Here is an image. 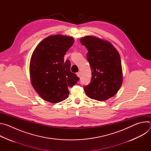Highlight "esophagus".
<instances>
[{"mask_svg":"<svg viewBox=\"0 0 151 151\" xmlns=\"http://www.w3.org/2000/svg\"><path fill=\"white\" fill-rule=\"evenodd\" d=\"M81 72H77V73H76V75H77L79 78H80V77H81Z\"/></svg>","mask_w":151,"mask_h":151,"instance_id":"34e87169","label":"esophagus"}]
</instances>
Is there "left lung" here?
<instances>
[{
	"instance_id": "obj_1",
	"label": "left lung",
	"mask_w": 151,
	"mask_h": 151,
	"mask_svg": "<svg viewBox=\"0 0 151 151\" xmlns=\"http://www.w3.org/2000/svg\"><path fill=\"white\" fill-rule=\"evenodd\" d=\"M81 44L88 50L92 78L83 87L88 97L104 101L115 96L122 83L120 55L110 42L92 36L82 37Z\"/></svg>"
}]
</instances>
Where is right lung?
<instances>
[{
  "mask_svg": "<svg viewBox=\"0 0 151 151\" xmlns=\"http://www.w3.org/2000/svg\"><path fill=\"white\" fill-rule=\"evenodd\" d=\"M73 42L72 37L55 35L41 41L33 51L30 63L31 82L44 100L51 103L64 100L69 94L68 87L79 81L70 72V61H64Z\"/></svg>",
  "mask_w": 151,
  "mask_h": 151,
  "instance_id": "right-lung-1",
  "label": "right lung"
}]
</instances>
